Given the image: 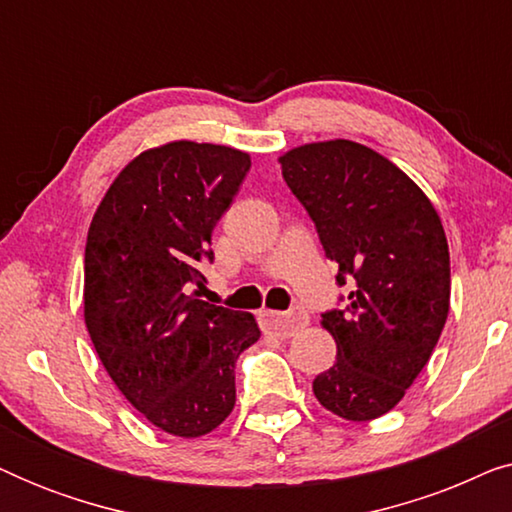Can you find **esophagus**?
I'll return each mask as SVG.
<instances>
[{"instance_id":"34e87169","label":"esophagus","mask_w":512,"mask_h":512,"mask_svg":"<svg viewBox=\"0 0 512 512\" xmlns=\"http://www.w3.org/2000/svg\"><path fill=\"white\" fill-rule=\"evenodd\" d=\"M307 317L305 310H291V312H270L265 310L261 312V324H263V331L265 333H272L277 335V338H291L293 333L298 331V328L307 326Z\"/></svg>"}]
</instances>
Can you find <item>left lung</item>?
I'll use <instances>...</instances> for the list:
<instances>
[{"label": "left lung", "mask_w": 512, "mask_h": 512, "mask_svg": "<svg viewBox=\"0 0 512 512\" xmlns=\"http://www.w3.org/2000/svg\"><path fill=\"white\" fill-rule=\"evenodd\" d=\"M279 163L338 263L335 282L352 286L342 310L321 314L338 356L314 396L349 422L382 417L429 363L450 312L443 223L408 174L363 144H305Z\"/></svg>", "instance_id": "8db88e82"}]
</instances>
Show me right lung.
<instances>
[{
  "label": "right lung",
  "mask_w": 512,
  "mask_h": 512,
  "mask_svg": "<svg viewBox=\"0 0 512 512\" xmlns=\"http://www.w3.org/2000/svg\"><path fill=\"white\" fill-rule=\"evenodd\" d=\"M249 153L170 142L139 153L109 186L86 242L83 317L102 366L160 431L198 438L235 408V361L261 338L254 314L188 293L212 263V230Z\"/></svg>",
  "instance_id": "right-lung-1"
}]
</instances>
